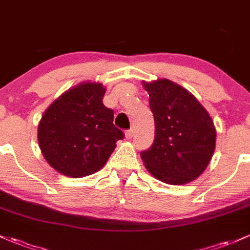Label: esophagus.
Listing matches in <instances>:
<instances>
[{
    "mask_svg": "<svg viewBox=\"0 0 250 250\" xmlns=\"http://www.w3.org/2000/svg\"><path fill=\"white\" fill-rule=\"evenodd\" d=\"M133 133H135V130H133V128H130V130H127L125 132V136H126V138L127 139H131L133 137Z\"/></svg>",
    "mask_w": 250,
    "mask_h": 250,
    "instance_id": "34e87169",
    "label": "esophagus"
}]
</instances>
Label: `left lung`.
Returning a JSON list of instances; mask_svg holds the SVG:
<instances>
[{
    "instance_id": "1",
    "label": "left lung",
    "mask_w": 250,
    "mask_h": 250,
    "mask_svg": "<svg viewBox=\"0 0 250 250\" xmlns=\"http://www.w3.org/2000/svg\"><path fill=\"white\" fill-rule=\"evenodd\" d=\"M154 114L155 139L141 152L147 170L170 185H184L205 170L216 146V128L188 90L169 80L143 83Z\"/></svg>"
}]
</instances>
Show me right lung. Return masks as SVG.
Instances as JSON below:
<instances>
[{"label": "right lung", "instance_id": "obj_1", "mask_svg": "<svg viewBox=\"0 0 250 250\" xmlns=\"http://www.w3.org/2000/svg\"><path fill=\"white\" fill-rule=\"evenodd\" d=\"M101 83H82L60 96L42 115L38 141L45 160L61 174L81 178L107 162L124 132L103 103Z\"/></svg>", "mask_w": 250, "mask_h": 250}]
</instances>
